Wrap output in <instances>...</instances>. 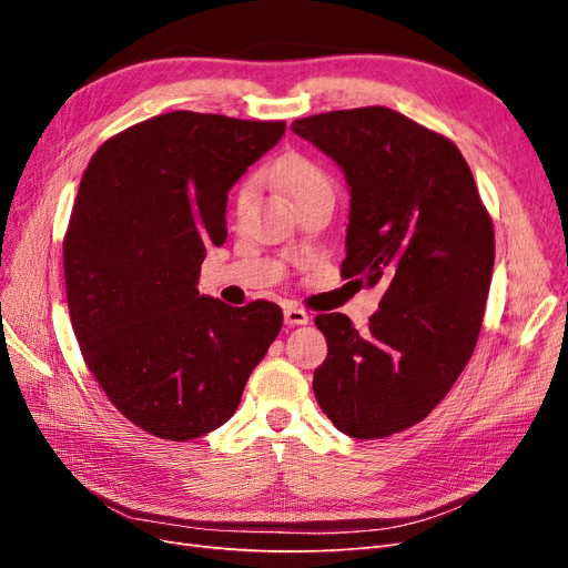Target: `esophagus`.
I'll use <instances>...</instances> for the list:
<instances>
[{"instance_id": "esophagus-1", "label": "esophagus", "mask_w": 568, "mask_h": 568, "mask_svg": "<svg viewBox=\"0 0 568 568\" xmlns=\"http://www.w3.org/2000/svg\"><path fill=\"white\" fill-rule=\"evenodd\" d=\"M284 322L288 326H298V324H307L311 322V315H307L303 307H296V305H286L284 307Z\"/></svg>"}]
</instances>
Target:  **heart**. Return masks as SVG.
Listing matches in <instances>:
<instances>
[{
	"mask_svg": "<svg viewBox=\"0 0 568 568\" xmlns=\"http://www.w3.org/2000/svg\"><path fill=\"white\" fill-rule=\"evenodd\" d=\"M272 180L284 184L296 203L307 196H315V194H334V184H332L329 175H326L320 165H315L313 161H305V159L282 161L277 168L272 170ZM253 192L255 189L251 182H246L242 189H239L236 201H234V209L239 215H242L251 205Z\"/></svg>",
	"mask_w": 568,
	"mask_h": 568,
	"instance_id": "obj_1",
	"label": "heart"
}]
</instances>
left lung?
<instances>
[{
    "label": "left lung",
    "mask_w": 568,
    "mask_h": 568,
    "mask_svg": "<svg viewBox=\"0 0 568 568\" xmlns=\"http://www.w3.org/2000/svg\"><path fill=\"white\" fill-rule=\"evenodd\" d=\"M346 178L351 213L343 277L382 284L365 332L317 315L326 359L313 390L353 438L419 424L469 363L484 322L495 236L471 170L445 136L384 106L291 123Z\"/></svg>",
    "instance_id": "left-lung-1"
}]
</instances>
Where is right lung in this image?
Returning a JSON list of instances; mask_svg holds the SVG:
<instances>
[{"mask_svg": "<svg viewBox=\"0 0 568 568\" xmlns=\"http://www.w3.org/2000/svg\"><path fill=\"white\" fill-rule=\"evenodd\" d=\"M286 123L173 111L99 146L63 239L65 294L84 363L132 424L192 440L225 424L270 343L280 305L199 294L227 239V194Z\"/></svg>", "mask_w": 568, "mask_h": 568, "instance_id": "obj_1", "label": "right lung"}]
</instances>
